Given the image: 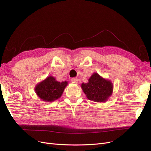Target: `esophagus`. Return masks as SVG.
I'll use <instances>...</instances> for the list:
<instances>
[{
  "label": "esophagus",
  "instance_id": "esophagus-1",
  "mask_svg": "<svg viewBox=\"0 0 151 151\" xmlns=\"http://www.w3.org/2000/svg\"><path fill=\"white\" fill-rule=\"evenodd\" d=\"M71 81L73 82V83H78L79 80H78V79L77 78V77H73V78L71 79Z\"/></svg>",
  "mask_w": 151,
  "mask_h": 151
}]
</instances>
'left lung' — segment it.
I'll use <instances>...</instances> for the list:
<instances>
[{
	"label": "left lung",
	"mask_w": 151,
	"mask_h": 151,
	"mask_svg": "<svg viewBox=\"0 0 151 151\" xmlns=\"http://www.w3.org/2000/svg\"><path fill=\"white\" fill-rule=\"evenodd\" d=\"M81 88L91 101L105 102L113 93V85L110 81L103 78L95 72L89 79L88 83L81 84Z\"/></svg>",
	"instance_id": "left-lung-1"
}]
</instances>
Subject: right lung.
Wrapping results in <instances>:
<instances>
[{
  "instance_id": "right-lung-1",
  "label": "right lung",
  "mask_w": 151,
  "mask_h": 151,
  "mask_svg": "<svg viewBox=\"0 0 151 151\" xmlns=\"http://www.w3.org/2000/svg\"><path fill=\"white\" fill-rule=\"evenodd\" d=\"M67 81L58 82L52 76H49L35 87V92L38 96L44 101L52 102L61 97Z\"/></svg>"
}]
</instances>
